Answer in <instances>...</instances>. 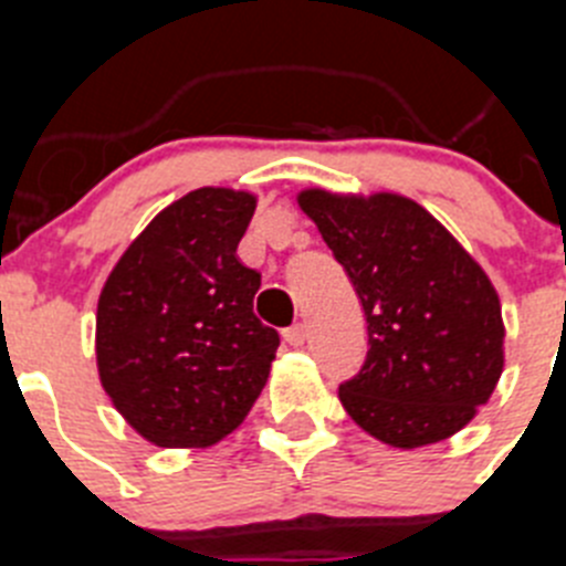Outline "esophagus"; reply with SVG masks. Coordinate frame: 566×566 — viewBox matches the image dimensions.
I'll use <instances>...</instances> for the list:
<instances>
[{
  "label": "esophagus",
  "mask_w": 566,
  "mask_h": 566,
  "mask_svg": "<svg viewBox=\"0 0 566 566\" xmlns=\"http://www.w3.org/2000/svg\"><path fill=\"white\" fill-rule=\"evenodd\" d=\"M306 337H308L306 323H297V326H292V328H286V332H283V339H286L289 345H303V343H306Z\"/></svg>",
  "instance_id": "esophagus-1"
}]
</instances>
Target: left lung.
Masks as SVG:
<instances>
[{"label":"left lung","mask_w":566,"mask_h":566,"mask_svg":"<svg viewBox=\"0 0 566 566\" xmlns=\"http://www.w3.org/2000/svg\"><path fill=\"white\" fill-rule=\"evenodd\" d=\"M297 201L363 306L368 352L339 382L348 417L394 448L457 433L502 377V308L488 274L408 198L308 189Z\"/></svg>","instance_id":"8db88e82"}]
</instances>
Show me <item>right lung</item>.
<instances>
[{"label": "right lung", "mask_w": 566, "mask_h": 566, "mask_svg": "<svg viewBox=\"0 0 566 566\" xmlns=\"http://www.w3.org/2000/svg\"><path fill=\"white\" fill-rule=\"evenodd\" d=\"M252 214V195L195 189L155 214L104 283L98 377L161 448L232 433L269 379L280 334L254 317L260 274L234 254Z\"/></svg>", "instance_id": "obj_1"}]
</instances>
